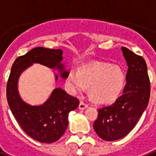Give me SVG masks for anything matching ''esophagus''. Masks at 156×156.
I'll return each instance as SVG.
<instances>
[{
  "label": "esophagus",
  "mask_w": 156,
  "mask_h": 156,
  "mask_svg": "<svg viewBox=\"0 0 156 156\" xmlns=\"http://www.w3.org/2000/svg\"><path fill=\"white\" fill-rule=\"evenodd\" d=\"M88 107V104H86L85 102H80L79 104V109L80 110H84L86 109Z\"/></svg>",
  "instance_id": "34e87169"
}]
</instances>
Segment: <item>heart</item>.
Wrapping results in <instances>:
<instances>
[{
	"instance_id": "heart-1",
	"label": "heart",
	"mask_w": 156,
	"mask_h": 156,
	"mask_svg": "<svg viewBox=\"0 0 156 156\" xmlns=\"http://www.w3.org/2000/svg\"><path fill=\"white\" fill-rule=\"evenodd\" d=\"M126 84L123 68L110 63L95 62L72 70L67 77V85L72 93H82L89 88V96L99 104H109L120 96Z\"/></svg>"
}]
</instances>
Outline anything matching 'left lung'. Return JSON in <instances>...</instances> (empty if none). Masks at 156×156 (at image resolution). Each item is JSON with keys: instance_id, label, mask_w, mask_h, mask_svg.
Returning a JSON list of instances; mask_svg holds the SVG:
<instances>
[{"instance_id": "obj_1", "label": "left lung", "mask_w": 156, "mask_h": 156, "mask_svg": "<svg viewBox=\"0 0 156 156\" xmlns=\"http://www.w3.org/2000/svg\"><path fill=\"white\" fill-rule=\"evenodd\" d=\"M128 65L123 94L111 106L98 109L94 123L95 132L108 142L125 137L142 116L149 102L151 83L146 61L125 47H121Z\"/></svg>"}]
</instances>
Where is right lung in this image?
Here are the masks:
<instances>
[{"mask_svg": "<svg viewBox=\"0 0 156 156\" xmlns=\"http://www.w3.org/2000/svg\"><path fill=\"white\" fill-rule=\"evenodd\" d=\"M62 61V49L34 48L17 58L7 82L6 97L12 114L27 134L43 143L56 142L63 135L68 125V114L78 107L79 100L61 88H56L44 103L32 106L19 96L18 81L22 72L33 63L58 69L62 78L66 79L69 72L65 70ZM55 80H58L57 75Z\"/></svg>", "mask_w": 156, "mask_h": 156, "instance_id": "obj_1", "label": "right lung"}]
</instances>
